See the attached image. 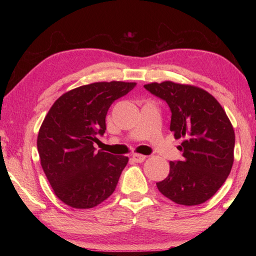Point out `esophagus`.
Listing matches in <instances>:
<instances>
[{
	"mask_svg": "<svg viewBox=\"0 0 256 256\" xmlns=\"http://www.w3.org/2000/svg\"><path fill=\"white\" fill-rule=\"evenodd\" d=\"M146 156H144V154H132V160H134V162H144L146 160Z\"/></svg>",
	"mask_w": 256,
	"mask_h": 256,
	"instance_id": "1",
	"label": "esophagus"
}]
</instances>
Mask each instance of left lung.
I'll return each mask as SVG.
<instances>
[{
  "mask_svg": "<svg viewBox=\"0 0 256 256\" xmlns=\"http://www.w3.org/2000/svg\"><path fill=\"white\" fill-rule=\"evenodd\" d=\"M144 88L168 104L170 131L184 141L183 159L170 162V174L157 183L159 192L177 204L198 206L222 188L232 170L235 132L216 99L196 86L164 81Z\"/></svg>",
  "mask_w": 256,
  "mask_h": 256,
  "instance_id": "1",
  "label": "left lung"
}]
</instances>
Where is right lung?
<instances>
[{
  "mask_svg": "<svg viewBox=\"0 0 256 256\" xmlns=\"http://www.w3.org/2000/svg\"><path fill=\"white\" fill-rule=\"evenodd\" d=\"M136 82H94L62 94L40 128L37 149L50 184L60 201L90 209L116 188L128 157L96 152L94 142L106 130L108 108Z\"/></svg>",
  "mask_w": 256,
  "mask_h": 256,
  "instance_id": "right-lung-1",
  "label": "right lung"
}]
</instances>
